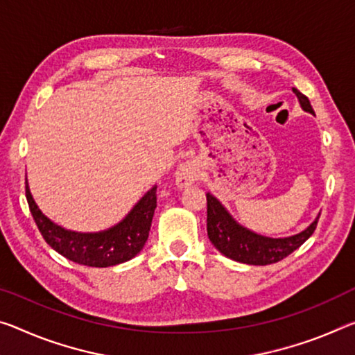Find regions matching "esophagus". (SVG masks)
I'll use <instances>...</instances> for the list:
<instances>
[{
    "label": "esophagus",
    "instance_id": "obj_1",
    "mask_svg": "<svg viewBox=\"0 0 355 355\" xmlns=\"http://www.w3.org/2000/svg\"><path fill=\"white\" fill-rule=\"evenodd\" d=\"M199 177V168L194 164V161H184L180 164L175 172V182L180 188L189 187L193 184Z\"/></svg>",
    "mask_w": 355,
    "mask_h": 355
}]
</instances>
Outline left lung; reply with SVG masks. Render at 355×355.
Returning <instances> with one entry per match:
<instances>
[{
	"mask_svg": "<svg viewBox=\"0 0 355 355\" xmlns=\"http://www.w3.org/2000/svg\"><path fill=\"white\" fill-rule=\"evenodd\" d=\"M297 94L302 109L309 114H314L309 99L302 94L297 88H292ZM319 216L302 230L300 234L284 239H270L259 235L246 229L229 215V211L221 205L215 196L207 193V234L215 248L224 256L248 266H268L279 262L288 257L291 252L305 243L311 237L318 226Z\"/></svg>",
	"mask_w": 355,
	"mask_h": 355,
	"instance_id": "8db88e82",
	"label": "left lung"
}]
</instances>
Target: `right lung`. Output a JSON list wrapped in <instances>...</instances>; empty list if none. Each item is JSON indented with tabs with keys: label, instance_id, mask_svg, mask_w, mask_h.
Listing matches in <instances>:
<instances>
[{
	"label": "right lung",
	"instance_id": "obj_1",
	"mask_svg": "<svg viewBox=\"0 0 355 355\" xmlns=\"http://www.w3.org/2000/svg\"><path fill=\"white\" fill-rule=\"evenodd\" d=\"M26 200L39 232L52 248L69 261L88 267H112L137 256L148 239L156 208V187L140 199L128 216L103 232H74L63 229L39 210L25 182Z\"/></svg>",
	"mask_w": 355,
	"mask_h": 355
}]
</instances>
